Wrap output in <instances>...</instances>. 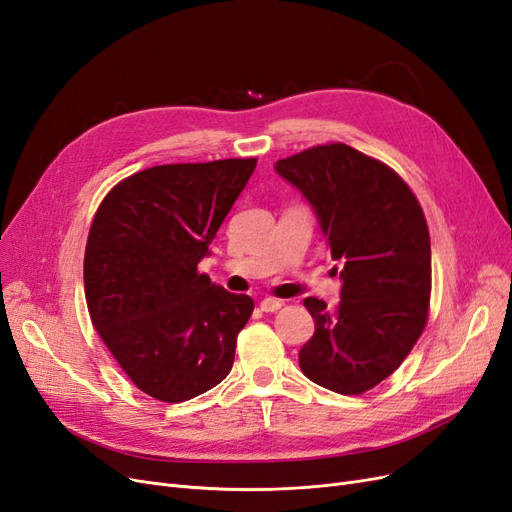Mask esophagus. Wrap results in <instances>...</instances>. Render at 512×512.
Listing matches in <instances>:
<instances>
[{"instance_id": "obj_1", "label": "esophagus", "mask_w": 512, "mask_h": 512, "mask_svg": "<svg viewBox=\"0 0 512 512\" xmlns=\"http://www.w3.org/2000/svg\"><path fill=\"white\" fill-rule=\"evenodd\" d=\"M280 307H282V301H277V299H262L260 301V309H262V312H267V314L277 312Z\"/></svg>"}]
</instances>
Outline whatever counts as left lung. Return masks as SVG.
<instances>
[{"instance_id":"obj_1","label":"left lung","mask_w":512,"mask_h":512,"mask_svg":"<svg viewBox=\"0 0 512 512\" xmlns=\"http://www.w3.org/2000/svg\"><path fill=\"white\" fill-rule=\"evenodd\" d=\"M277 175L312 205L342 265L339 305L307 297L316 322L303 374L342 395L374 389L421 337L431 294V243L416 196L393 168L344 143L277 160ZM337 273V267H333Z\"/></svg>"}]
</instances>
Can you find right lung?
<instances>
[{
	"instance_id": "right-lung-1",
	"label": "right lung",
	"mask_w": 512,
	"mask_h": 512,
	"mask_svg": "<svg viewBox=\"0 0 512 512\" xmlns=\"http://www.w3.org/2000/svg\"><path fill=\"white\" fill-rule=\"evenodd\" d=\"M256 158L153 166L106 194L85 250L91 322L128 378L179 404L220 384L254 312L198 273Z\"/></svg>"
}]
</instances>
